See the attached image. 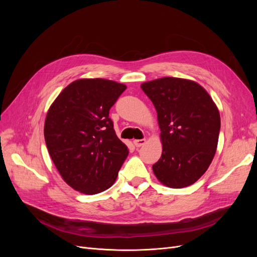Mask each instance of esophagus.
<instances>
[{
    "mask_svg": "<svg viewBox=\"0 0 257 257\" xmlns=\"http://www.w3.org/2000/svg\"><path fill=\"white\" fill-rule=\"evenodd\" d=\"M133 144H134V146L139 148V147H142V146H144L146 144V140L145 139H143V140H134Z\"/></svg>",
    "mask_w": 257,
    "mask_h": 257,
    "instance_id": "1",
    "label": "esophagus"
}]
</instances>
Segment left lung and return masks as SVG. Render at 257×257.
<instances>
[{"instance_id": "left-lung-1", "label": "left lung", "mask_w": 257, "mask_h": 257, "mask_svg": "<svg viewBox=\"0 0 257 257\" xmlns=\"http://www.w3.org/2000/svg\"><path fill=\"white\" fill-rule=\"evenodd\" d=\"M152 101L160 128L163 153L153 172L166 186L195 183L217 151L220 112L208 92L195 81L164 77L141 85Z\"/></svg>"}]
</instances>
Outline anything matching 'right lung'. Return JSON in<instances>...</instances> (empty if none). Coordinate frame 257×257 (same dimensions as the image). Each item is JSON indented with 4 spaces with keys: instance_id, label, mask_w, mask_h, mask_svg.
Returning a JSON list of instances; mask_svg holds the SVG:
<instances>
[{
    "instance_id": "right-lung-1",
    "label": "right lung",
    "mask_w": 257,
    "mask_h": 257,
    "mask_svg": "<svg viewBox=\"0 0 257 257\" xmlns=\"http://www.w3.org/2000/svg\"><path fill=\"white\" fill-rule=\"evenodd\" d=\"M127 86L107 79H79L50 106L45 141L62 179L74 190L99 194L109 188L128 156L109 109Z\"/></svg>"
}]
</instances>
